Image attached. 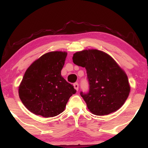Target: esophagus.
Here are the masks:
<instances>
[{"label": "esophagus", "instance_id": "1", "mask_svg": "<svg viewBox=\"0 0 148 148\" xmlns=\"http://www.w3.org/2000/svg\"><path fill=\"white\" fill-rule=\"evenodd\" d=\"M74 87L76 90H79V84L78 83H75V84H74Z\"/></svg>", "mask_w": 148, "mask_h": 148}]
</instances>
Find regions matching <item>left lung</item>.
<instances>
[{
  "label": "left lung",
  "mask_w": 148,
  "mask_h": 148,
  "mask_svg": "<svg viewBox=\"0 0 148 148\" xmlns=\"http://www.w3.org/2000/svg\"><path fill=\"white\" fill-rule=\"evenodd\" d=\"M73 62L85 67L89 91L80 95L88 108L97 115L116 111L125 103L130 92L125 72L109 55L97 49L76 52Z\"/></svg>",
  "instance_id": "1"
}]
</instances>
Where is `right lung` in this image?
<instances>
[{"instance_id":"right-lung-1","label":"right lung","mask_w":148,"mask_h":148,"mask_svg":"<svg viewBox=\"0 0 148 148\" xmlns=\"http://www.w3.org/2000/svg\"><path fill=\"white\" fill-rule=\"evenodd\" d=\"M67 53L44 54L25 71L18 88V95L31 113L50 118L64 110L76 90L61 76Z\"/></svg>"}]
</instances>
